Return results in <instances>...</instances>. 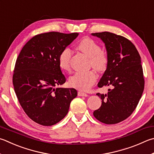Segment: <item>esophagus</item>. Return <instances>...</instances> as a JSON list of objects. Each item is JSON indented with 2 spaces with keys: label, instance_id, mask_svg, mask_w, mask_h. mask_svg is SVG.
I'll list each match as a JSON object with an SVG mask.
<instances>
[{
  "label": "esophagus",
  "instance_id": "obj_1",
  "mask_svg": "<svg viewBox=\"0 0 154 154\" xmlns=\"http://www.w3.org/2000/svg\"><path fill=\"white\" fill-rule=\"evenodd\" d=\"M78 96H84V97H87V96H88V95L87 94H85V93H84V92L79 91H78Z\"/></svg>",
  "mask_w": 154,
  "mask_h": 154
}]
</instances>
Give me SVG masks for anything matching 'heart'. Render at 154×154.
Masks as SVG:
<instances>
[{"mask_svg": "<svg viewBox=\"0 0 154 154\" xmlns=\"http://www.w3.org/2000/svg\"><path fill=\"white\" fill-rule=\"evenodd\" d=\"M77 48L89 58L91 66L98 71H103L108 64V57L101 48L94 40L85 38L82 39L77 44ZM72 50L69 48H64L58 57V65L65 71L71 69L70 60ZM97 79V74L94 70L86 72H77L69 78V84L75 88L86 91L94 84Z\"/></svg>", "mask_w": 154, "mask_h": 154, "instance_id": "heart-1", "label": "heart"}]
</instances>
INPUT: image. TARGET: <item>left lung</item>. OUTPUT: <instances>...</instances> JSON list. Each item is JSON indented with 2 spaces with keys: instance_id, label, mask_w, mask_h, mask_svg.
I'll return each mask as SVG.
<instances>
[{
  "instance_id": "left-lung-1",
  "label": "left lung",
  "mask_w": 154,
  "mask_h": 154,
  "mask_svg": "<svg viewBox=\"0 0 154 154\" xmlns=\"http://www.w3.org/2000/svg\"><path fill=\"white\" fill-rule=\"evenodd\" d=\"M105 44L108 64L97 86H110L108 94H97L102 105L94 112L95 118L103 123L116 124L127 119L141 97L144 78L141 57L128 39L104 32L91 33Z\"/></svg>"
}]
</instances>
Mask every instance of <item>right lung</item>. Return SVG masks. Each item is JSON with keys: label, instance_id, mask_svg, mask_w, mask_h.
Segmentation results:
<instances>
[{"label": "right lung", "instance_id": "obj_1", "mask_svg": "<svg viewBox=\"0 0 154 154\" xmlns=\"http://www.w3.org/2000/svg\"><path fill=\"white\" fill-rule=\"evenodd\" d=\"M78 35L41 33L27 42L19 53L13 77L14 89L25 112L38 124L52 126L60 121L77 96L74 88L55 87L66 82L58 57Z\"/></svg>", "mask_w": 154, "mask_h": 154}]
</instances>
